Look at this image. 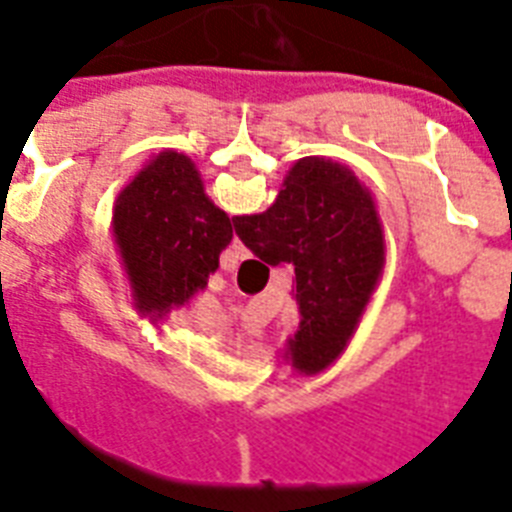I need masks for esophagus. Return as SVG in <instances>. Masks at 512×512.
<instances>
[{
  "instance_id": "34e87169",
  "label": "esophagus",
  "mask_w": 512,
  "mask_h": 512,
  "mask_svg": "<svg viewBox=\"0 0 512 512\" xmlns=\"http://www.w3.org/2000/svg\"><path fill=\"white\" fill-rule=\"evenodd\" d=\"M244 257H249V249L241 244L239 239L231 241V249H228V260H233V263H239V260H244Z\"/></svg>"
}]
</instances>
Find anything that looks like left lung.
Instances as JSON below:
<instances>
[{
	"mask_svg": "<svg viewBox=\"0 0 512 512\" xmlns=\"http://www.w3.org/2000/svg\"><path fill=\"white\" fill-rule=\"evenodd\" d=\"M114 241L132 305L151 324L183 308L220 268L233 239L231 217L204 191L185 154L151 156L114 201Z\"/></svg>",
	"mask_w": 512,
	"mask_h": 512,
	"instance_id": "8db88e82",
	"label": "left lung"
}]
</instances>
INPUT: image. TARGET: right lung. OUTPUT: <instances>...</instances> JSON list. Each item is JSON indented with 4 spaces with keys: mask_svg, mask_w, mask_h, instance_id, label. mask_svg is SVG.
<instances>
[{
    "mask_svg": "<svg viewBox=\"0 0 512 512\" xmlns=\"http://www.w3.org/2000/svg\"><path fill=\"white\" fill-rule=\"evenodd\" d=\"M239 239L268 265L295 268L300 327L281 361L319 374L345 353L385 268V231L372 191L327 156L292 164L260 215L233 220Z\"/></svg>",
    "mask_w": 512,
    "mask_h": 512,
    "instance_id": "add662e5",
    "label": "right lung"
}]
</instances>
